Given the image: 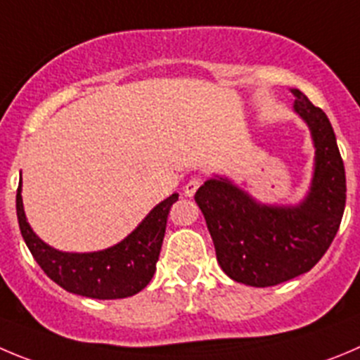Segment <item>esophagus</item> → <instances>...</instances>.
<instances>
[{
    "instance_id": "esophagus-1",
    "label": "esophagus",
    "mask_w": 360,
    "mask_h": 360,
    "mask_svg": "<svg viewBox=\"0 0 360 360\" xmlns=\"http://www.w3.org/2000/svg\"><path fill=\"white\" fill-rule=\"evenodd\" d=\"M200 184H202V179H199V177H193V179L188 181V183L184 184V188H183L184 195H186V197H193V195H195V191L199 190Z\"/></svg>"
}]
</instances>
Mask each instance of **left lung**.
<instances>
[{
	"label": "left lung",
	"instance_id": "left-lung-1",
	"mask_svg": "<svg viewBox=\"0 0 360 360\" xmlns=\"http://www.w3.org/2000/svg\"><path fill=\"white\" fill-rule=\"evenodd\" d=\"M293 110L309 127L314 167L298 204H264L213 176L197 190L195 202L213 238L217 261L233 281L254 288L277 286L311 270L330 247L347 202V177L334 129L321 108L298 89Z\"/></svg>",
	"mask_w": 360,
	"mask_h": 360
}]
</instances>
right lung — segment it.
Returning a JSON list of instances; mask_svg holds the SVG:
<instances>
[{
  "instance_id": "right-lung-1",
  "label": "right lung",
  "mask_w": 360,
  "mask_h": 360,
  "mask_svg": "<svg viewBox=\"0 0 360 360\" xmlns=\"http://www.w3.org/2000/svg\"><path fill=\"white\" fill-rule=\"evenodd\" d=\"M22 181L15 195L19 229L32 256L53 282L74 295L115 300L142 291L156 271L167 217L179 193H172L149 211L122 241L97 252H62L40 240L26 220Z\"/></svg>"
}]
</instances>
